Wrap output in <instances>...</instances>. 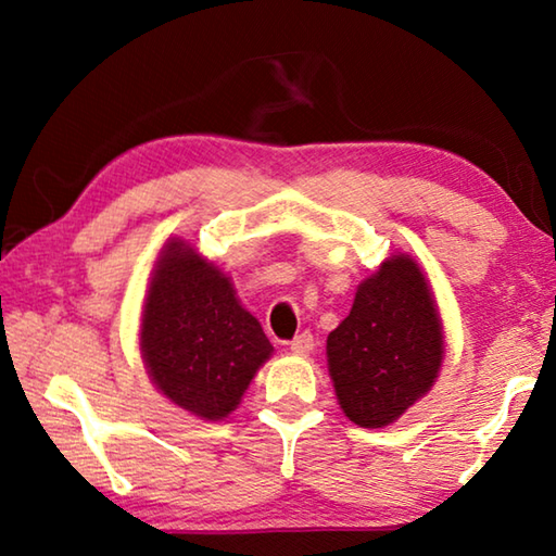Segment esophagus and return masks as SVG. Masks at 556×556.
Here are the masks:
<instances>
[{"label": "esophagus", "instance_id": "obj_1", "mask_svg": "<svg viewBox=\"0 0 556 556\" xmlns=\"http://www.w3.org/2000/svg\"><path fill=\"white\" fill-rule=\"evenodd\" d=\"M289 345H291V353H294V355H306V353L314 351V336L312 333H301Z\"/></svg>", "mask_w": 556, "mask_h": 556}]
</instances>
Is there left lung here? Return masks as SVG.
Returning a JSON list of instances; mask_svg holds the SVG:
<instances>
[{
  "mask_svg": "<svg viewBox=\"0 0 556 556\" xmlns=\"http://www.w3.org/2000/svg\"><path fill=\"white\" fill-rule=\"evenodd\" d=\"M326 357L338 404L357 427H388L425 397L444 361V333L417 262L392 255L357 287Z\"/></svg>",
  "mask_w": 556,
  "mask_h": 556,
  "instance_id": "left-lung-1",
  "label": "left lung"
}]
</instances>
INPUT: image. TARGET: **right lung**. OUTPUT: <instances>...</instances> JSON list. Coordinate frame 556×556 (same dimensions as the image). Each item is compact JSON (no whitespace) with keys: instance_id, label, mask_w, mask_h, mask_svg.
Listing matches in <instances>:
<instances>
[{"instance_id":"obj_1","label":"right lung","mask_w":556,"mask_h":556,"mask_svg":"<svg viewBox=\"0 0 556 556\" xmlns=\"http://www.w3.org/2000/svg\"><path fill=\"white\" fill-rule=\"evenodd\" d=\"M139 351L164 397L215 421L238 407L275 348L230 277L174 238L149 279Z\"/></svg>"}]
</instances>
